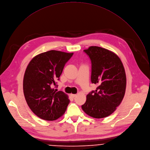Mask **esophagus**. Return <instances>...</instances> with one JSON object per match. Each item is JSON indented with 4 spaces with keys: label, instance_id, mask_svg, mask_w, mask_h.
Listing matches in <instances>:
<instances>
[{
    "label": "esophagus",
    "instance_id": "34e87169",
    "mask_svg": "<svg viewBox=\"0 0 150 150\" xmlns=\"http://www.w3.org/2000/svg\"><path fill=\"white\" fill-rule=\"evenodd\" d=\"M70 95H71V96L72 98H75V97L76 96V94H71Z\"/></svg>",
    "mask_w": 150,
    "mask_h": 150
}]
</instances>
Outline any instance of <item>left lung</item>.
Listing matches in <instances>:
<instances>
[{"instance_id":"1","label":"left lung","mask_w":150,"mask_h":150,"mask_svg":"<svg viewBox=\"0 0 150 150\" xmlns=\"http://www.w3.org/2000/svg\"><path fill=\"white\" fill-rule=\"evenodd\" d=\"M84 51L92 62V83L98 86L86 96L81 108L92 117H106L115 112L124 99L127 85L125 69L121 59L110 50L91 46Z\"/></svg>"}]
</instances>
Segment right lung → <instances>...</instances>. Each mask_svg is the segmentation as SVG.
<instances>
[{"label":"right lung","instance_id":"add662e5","mask_svg":"<svg viewBox=\"0 0 150 150\" xmlns=\"http://www.w3.org/2000/svg\"><path fill=\"white\" fill-rule=\"evenodd\" d=\"M73 53L51 50L35 56L26 69L23 91L31 110L45 121L62 117L70 103L69 96L52 88Z\"/></svg>","mask_w":150,"mask_h":150}]
</instances>
